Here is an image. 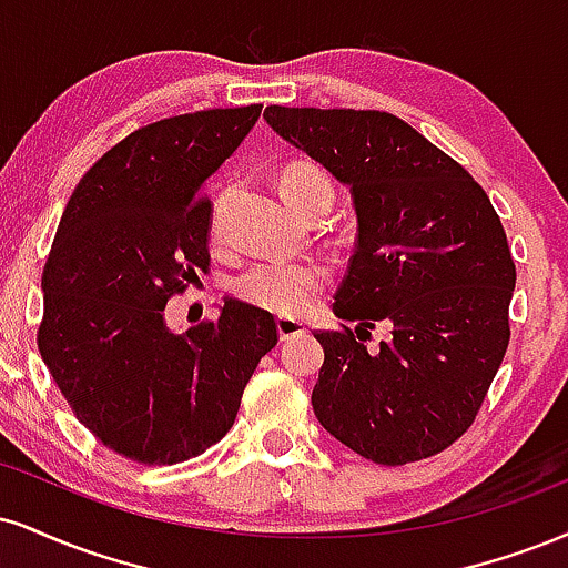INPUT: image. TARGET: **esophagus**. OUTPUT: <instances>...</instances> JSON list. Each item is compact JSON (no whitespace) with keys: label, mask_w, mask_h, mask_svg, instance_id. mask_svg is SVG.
Wrapping results in <instances>:
<instances>
[{"label":"esophagus","mask_w":568,"mask_h":568,"mask_svg":"<svg viewBox=\"0 0 568 568\" xmlns=\"http://www.w3.org/2000/svg\"><path fill=\"white\" fill-rule=\"evenodd\" d=\"M277 333H280V338L288 341V338L302 336V333H306V327H304V323H298V320H293V317H277Z\"/></svg>","instance_id":"esophagus-1"}]
</instances>
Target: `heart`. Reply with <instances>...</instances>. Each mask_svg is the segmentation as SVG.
I'll return each mask as SVG.
<instances>
[{
	"mask_svg": "<svg viewBox=\"0 0 568 568\" xmlns=\"http://www.w3.org/2000/svg\"><path fill=\"white\" fill-rule=\"evenodd\" d=\"M280 193L285 203L306 216L314 203L333 201V182L323 169L314 163H293L280 174ZM327 285V272L317 264H288V262H262L248 266L235 280V296L256 310L298 317L317 302Z\"/></svg>",
	"mask_w": 568,
	"mask_h": 568,
	"instance_id": "1",
	"label": "heart"
}]
</instances>
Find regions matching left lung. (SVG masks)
<instances>
[{"label": "left lung", "mask_w": 568, "mask_h": 568, "mask_svg": "<svg viewBox=\"0 0 568 568\" xmlns=\"http://www.w3.org/2000/svg\"><path fill=\"white\" fill-rule=\"evenodd\" d=\"M264 119L349 184L357 211L333 304L357 327L314 333V415L381 466L442 453L476 420L510 341L516 264L500 216L460 163L392 113L270 105ZM378 322L393 338L367 353L361 333Z\"/></svg>", "instance_id": "obj_1"}]
</instances>
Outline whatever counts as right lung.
<instances>
[{
	"label": "right lung",
	"mask_w": 568,
	"mask_h": 568,
	"mask_svg": "<svg viewBox=\"0 0 568 568\" xmlns=\"http://www.w3.org/2000/svg\"><path fill=\"white\" fill-rule=\"evenodd\" d=\"M262 105L214 108L136 129L73 190L47 256L39 352L73 415L113 453L174 466L235 423L277 325L227 298L214 323L166 327V302L209 266V176Z\"/></svg>",
	"instance_id": "add662e5"
}]
</instances>
